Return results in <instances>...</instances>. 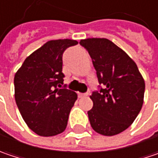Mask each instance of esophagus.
<instances>
[{
  "mask_svg": "<svg viewBox=\"0 0 158 158\" xmlns=\"http://www.w3.org/2000/svg\"><path fill=\"white\" fill-rule=\"evenodd\" d=\"M78 96H79V98H86V97H88V93H85V94H82V93H79V94H78Z\"/></svg>",
  "mask_w": 158,
  "mask_h": 158,
  "instance_id": "1",
  "label": "esophagus"
}]
</instances>
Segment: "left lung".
I'll list each match as a JSON object with an SVG mask.
<instances>
[{"label":"left lung","mask_w":158,"mask_h":158,"mask_svg":"<svg viewBox=\"0 0 158 158\" xmlns=\"http://www.w3.org/2000/svg\"><path fill=\"white\" fill-rule=\"evenodd\" d=\"M92 58L98 82L104 85L90 96L88 112L93 130L104 136L119 134L129 128L141 110L145 81L135 61L106 38L80 40Z\"/></svg>","instance_id":"obj_1"}]
</instances>
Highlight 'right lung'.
Returning <instances> with one entry per match:
<instances>
[{
  "label": "right lung",
  "mask_w": 158,
  "mask_h": 158,
  "mask_svg": "<svg viewBox=\"0 0 158 158\" xmlns=\"http://www.w3.org/2000/svg\"><path fill=\"white\" fill-rule=\"evenodd\" d=\"M78 42H46L24 60L14 77L15 100L25 123L35 133L52 137L63 132L78 96L61 87L62 53Z\"/></svg>",
  "instance_id": "obj_1"
}]
</instances>
